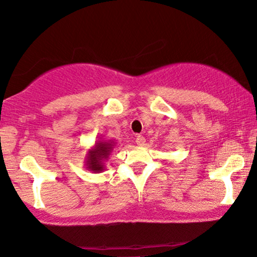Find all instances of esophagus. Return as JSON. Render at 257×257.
Here are the masks:
<instances>
[{
	"label": "esophagus",
	"mask_w": 257,
	"mask_h": 257,
	"mask_svg": "<svg viewBox=\"0 0 257 257\" xmlns=\"http://www.w3.org/2000/svg\"><path fill=\"white\" fill-rule=\"evenodd\" d=\"M136 144H137L138 147H143V145H145V138L143 136H137V138H136Z\"/></svg>",
	"instance_id": "34e87169"
}]
</instances>
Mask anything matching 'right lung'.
Segmentation results:
<instances>
[{"instance_id": "add662e5", "label": "right lung", "mask_w": 257, "mask_h": 257, "mask_svg": "<svg viewBox=\"0 0 257 257\" xmlns=\"http://www.w3.org/2000/svg\"><path fill=\"white\" fill-rule=\"evenodd\" d=\"M116 143L112 139L99 138L95 142L94 147L88 150L84 158L85 169L90 170L95 174L102 173L106 169V162L115 149Z\"/></svg>"}]
</instances>
